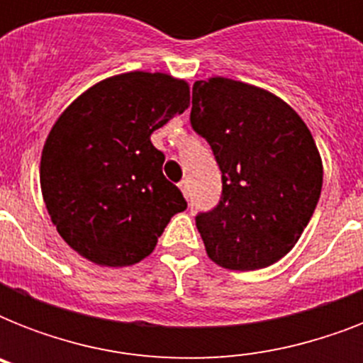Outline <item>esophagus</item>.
<instances>
[{"mask_svg": "<svg viewBox=\"0 0 363 363\" xmlns=\"http://www.w3.org/2000/svg\"><path fill=\"white\" fill-rule=\"evenodd\" d=\"M179 188H181L182 194H184V196H186V198H188V196H190V182H188L186 179H184V181L179 182Z\"/></svg>", "mask_w": 363, "mask_h": 363, "instance_id": "obj_1", "label": "esophagus"}]
</instances>
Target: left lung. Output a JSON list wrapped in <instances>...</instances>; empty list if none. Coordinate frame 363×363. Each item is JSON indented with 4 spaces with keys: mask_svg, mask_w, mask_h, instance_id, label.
<instances>
[{
    "mask_svg": "<svg viewBox=\"0 0 363 363\" xmlns=\"http://www.w3.org/2000/svg\"><path fill=\"white\" fill-rule=\"evenodd\" d=\"M190 124L222 173L218 203L196 215L209 258L235 271L279 262L320 198L322 162L309 128L273 94L222 77L194 82Z\"/></svg>",
    "mask_w": 363,
    "mask_h": 363,
    "instance_id": "left-lung-1",
    "label": "left lung"
}]
</instances>
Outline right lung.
Listing matches in <instances>:
<instances>
[{
    "label": "right lung",
    "mask_w": 363,
    "mask_h": 363,
    "mask_svg": "<svg viewBox=\"0 0 363 363\" xmlns=\"http://www.w3.org/2000/svg\"><path fill=\"white\" fill-rule=\"evenodd\" d=\"M190 105L184 81L131 71L79 96L48 133L41 192L54 226L94 264L124 267L152 252L186 199L162 173L150 135Z\"/></svg>",
    "instance_id": "right-lung-1"
}]
</instances>
